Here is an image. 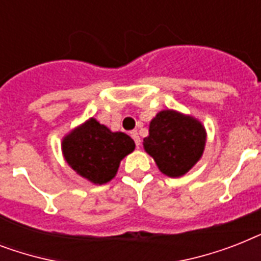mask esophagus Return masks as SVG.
Wrapping results in <instances>:
<instances>
[{
  "instance_id": "esophagus-1",
  "label": "esophagus",
  "mask_w": 261,
  "mask_h": 261,
  "mask_svg": "<svg viewBox=\"0 0 261 261\" xmlns=\"http://www.w3.org/2000/svg\"><path fill=\"white\" fill-rule=\"evenodd\" d=\"M130 135H131V138L135 141V145H137V147H139V145H141V139H139L138 133H137V131H131Z\"/></svg>"
}]
</instances>
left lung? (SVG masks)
Listing matches in <instances>:
<instances>
[{"label": "left lung", "instance_id": "obj_1", "mask_svg": "<svg viewBox=\"0 0 261 261\" xmlns=\"http://www.w3.org/2000/svg\"><path fill=\"white\" fill-rule=\"evenodd\" d=\"M207 133L199 119L174 110H163L151 119L143 149L160 172L181 177L202 159Z\"/></svg>", "mask_w": 261, "mask_h": 261}]
</instances>
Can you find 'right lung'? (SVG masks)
Here are the masks:
<instances>
[{"label": "right lung", "instance_id": "obj_1", "mask_svg": "<svg viewBox=\"0 0 261 261\" xmlns=\"http://www.w3.org/2000/svg\"><path fill=\"white\" fill-rule=\"evenodd\" d=\"M62 154L67 165L92 184H106L116 176L122 161L135 149L124 133L111 131L94 118L74 127L62 138Z\"/></svg>", "mask_w": 261, "mask_h": 261}]
</instances>
